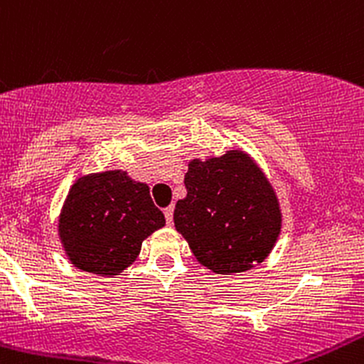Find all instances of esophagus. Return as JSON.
<instances>
[{"instance_id": "34e87169", "label": "esophagus", "mask_w": 364, "mask_h": 364, "mask_svg": "<svg viewBox=\"0 0 364 364\" xmlns=\"http://www.w3.org/2000/svg\"><path fill=\"white\" fill-rule=\"evenodd\" d=\"M164 214H166L167 225H173V214H174V205H169L164 209Z\"/></svg>"}]
</instances>
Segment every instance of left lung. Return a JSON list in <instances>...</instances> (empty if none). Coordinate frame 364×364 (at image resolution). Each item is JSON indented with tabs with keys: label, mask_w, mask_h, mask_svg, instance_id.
I'll return each instance as SVG.
<instances>
[{
	"label": "left lung",
	"mask_w": 364,
	"mask_h": 364,
	"mask_svg": "<svg viewBox=\"0 0 364 364\" xmlns=\"http://www.w3.org/2000/svg\"><path fill=\"white\" fill-rule=\"evenodd\" d=\"M185 186L174 226L202 266L218 274L245 273L271 254L282 233V207L245 150L191 159Z\"/></svg>",
	"instance_id": "left-lung-1"
}]
</instances>
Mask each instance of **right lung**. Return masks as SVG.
I'll list each match as a JSON object with an SVG mask.
<instances>
[{"instance_id": "add662e5", "label": "right lung", "mask_w": 364, "mask_h": 364, "mask_svg": "<svg viewBox=\"0 0 364 364\" xmlns=\"http://www.w3.org/2000/svg\"><path fill=\"white\" fill-rule=\"evenodd\" d=\"M58 238L77 269L117 277L136 261L143 240L166 226L150 188L112 169L79 176L58 214Z\"/></svg>"}]
</instances>
